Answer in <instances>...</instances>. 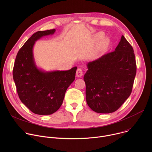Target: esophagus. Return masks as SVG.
<instances>
[{
	"label": "esophagus",
	"mask_w": 152,
	"mask_h": 152,
	"mask_svg": "<svg viewBox=\"0 0 152 152\" xmlns=\"http://www.w3.org/2000/svg\"><path fill=\"white\" fill-rule=\"evenodd\" d=\"M83 75V72L81 69H78L76 71V76L81 77Z\"/></svg>",
	"instance_id": "esophagus-1"
}]
</instances>
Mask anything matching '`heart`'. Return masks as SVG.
I'll use <instances>...</instances> for the list:
<instances>
[{
	"label": "heart",
	"instance_id": "1",
	"mask_svg": "<svg viewBox=\"0 0 152 152\" xmlns=\"http://www.w3.org/2000/svg\"><path fill=\"white\" fill-rule=\"evenodd\" d=\"M104 34L103 32H97L95 36H94V40L95 41H99L100 39H102L103 37ZM108 45H109V39L107 38H103L100 40V41L99 42V45L97 47V50L99 52H102L104 51L108 47Z\"/></svg>",
	"mask_w": 152,
	"mask_h": 152
}]
</instances>
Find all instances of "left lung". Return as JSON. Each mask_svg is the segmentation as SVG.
Masks as SVG:
<instances>
[{"label": "left lung", "instance_id": "obj_1", "mask_svg": "<svg viewBox=\"0 0 152 152\" xmlns=\"http://www.w3.org/2000/svg\"><path fill=\"white\" fill-rule=\"evenodd\" d=\"M86 65L83 76L86 103L97 113L115 112L132 92L137 72L132 47L122 35L115 51Z\"/></svg>", "mask_w": 152, "mask_h": 152}]
</instances>
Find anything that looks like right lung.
Listing matches in <instances>:
<instances>
[{"instance_id":"1","label":"right lung","mask_w":152,"mask_h":152,"mask_svg":"<svg viewBox=\"0 0 152 152\" xmlns=\"http://www.w3.org/2000/svg\"><path fill=\"white\" fill-rule=\"evenodd\" d=\"M56 30L38 31L25 43L16 56L13 79L20 100L32 113L50 115L58 110L69 86L75 80L77 67L70 70L45 71L36 65L33 53L35 42L53 35Z\"/></svg>"}]
</instances>
